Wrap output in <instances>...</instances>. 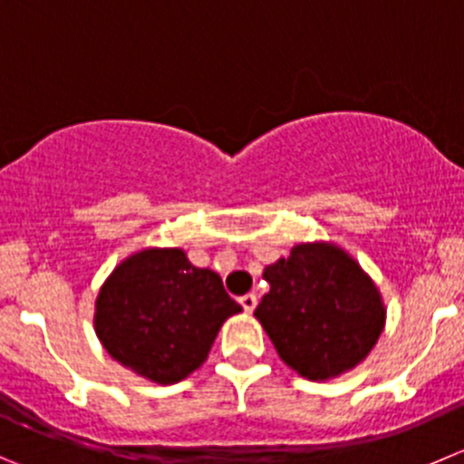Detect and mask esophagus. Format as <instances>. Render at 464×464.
Here are the masks:
<instances>
[{
    "label": "esophagus",
    "mask_w": 464,
    "mask_h": 464,
    "mask_svg": "<svg viewBox=\"0 0 464 464\" xmlns=\"http://www.w3.org/2000/svg\"><path fill=\"white\" fill-rule=\"evenodd\" d=\"M239 303H241V307H244V310L248 312V314H253V310H255V307H257V295H255V294H246V295H241Z\"/></svg>",
    "instance_id": "obj_1"
}]
</instances>
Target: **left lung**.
<instances>
[{
    "label": "left lung",
    "instance_id": "8db88e82",
    "mask_svg": "<svg viewBox=\"0 0 464 464\" xmlns=\"http://www.w3.org/2000/svg\"><path fill=\"white\" fill-rule=\"evenodd\" d=\"M271 285L255 316L286 367L307 381H330L357 367L385 328L376 282L328 241L298 244L264 268Z\"/></svg>",
    "mask_w": 464,
    "mask_h": 464
}]
</instances>
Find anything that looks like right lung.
<instances>
[{"label":"right lung","instance_id":"obj_1","mask_svg":"<svg viewBox=\"0 0 464 464\" xmlns=\"http://www.w3.org/2000/svg\"><path fill=\"white\" fill-rule=\"evenodd\" d=\"M241 305L211 268L182 248H143L122 259L95 301V334L122 367L157 385L200 369L220 325Z\"/></svg>","mask_w":464,"mask_h":464}]
</instances>
